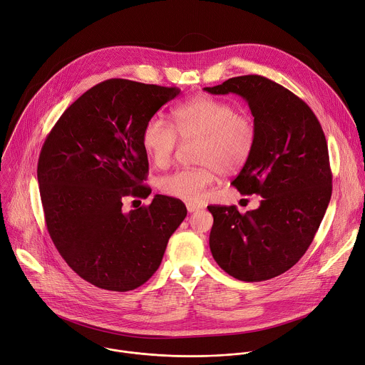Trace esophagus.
Listing matches in <instances>:
<instances>
[{"label":"esophagus","instance_id":"esophagus-1","mask_svg":"<svg viewBox=\"0 0 365 365\" xmlns=\"http://www.w3.org/2000/svg\"><path fill=\"white\" fill-rule=\"evenodd\" d=\"M186 207H187V212H196V211H199L200 210V206H197V205H193V203H187L186 205Z\"/></svg>","mask_w":365,"mask_h":365}]
</instances>
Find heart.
Returning a JSON list of instances; mask_svg holds the SVG:
<instances>
[{
	"instance_id": "heart-1",
	"label": "heart",
	"mask_w": 365,
	"mask_h": 365,
	"mask_svg": "<svg viewBox=\"0 0 365 365\" xmlns=\"http://www.w3.org/2000/svg\"><path fill=\"white\" fill-rule=\"evenodd\" d=\"M173 120L176 129L162 115L148 118L143 128V147L154 166L168 168L180 138L197 141L195 158L200 166L178 170L159 182L165 195L196 203L221 173L231 175L247 165L255 147L257 125L231 102L206 95L175 108Z\"/></svg>"
}]
</instances>
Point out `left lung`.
I'll return each mask as SVG.
<instances>
[{
    "mask_svg": "<svg viewBox=\"0 0 365 365\" xmlns=\"http://www.w3.org/2000/svg\"><path fill=\"white\" fill-rule=\"evenodd\" d=\"M203 91L237 93L248 103L257 140L232 185L262 196L245 214L234 205L207 206L212 257L238 280L273 279L299 262L327 212L332 173L325 134L306 102L264 76H237Z\"/></svg>",
    "mask_w": 365,
    "mask_h": 365,
    "instance_id": "obj_1",
    "label": "left lung"
}]
</instances>
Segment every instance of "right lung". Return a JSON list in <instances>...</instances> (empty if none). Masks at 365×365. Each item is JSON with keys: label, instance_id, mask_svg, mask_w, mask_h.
<instances>
[{"label": "right lung", "instance_id": "add662e5", "mask_svg": "<svg viewBox=\"0 0 365 365\" xmlns=\"http://www.w3.org/2000/svg\"><path fill=\"white\" fill-rule=\"evenodd\" d=\"M179 92L103 81L72 103L41 147L37 180L50 238L68 266L99 289L144 284L187 214L182 200L165 195L123 211L127 196L151 192L141 185L148 172L143 128Z\"/></svg>", "mask_w": 365, "mask_h": 365}]
</instances>
